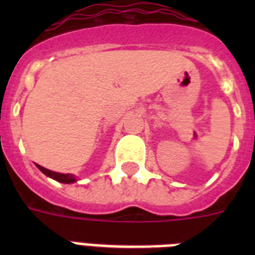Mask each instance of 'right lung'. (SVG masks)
Listing matches in <instances>:
<instances>
[{
    "instance_id": "add662e5",
    "label": "right lung",
    "mask_w": 255,
    "mask_h": 255,
    "mask_svg": "<svg viewBox=\"0 0 255 255\" xmlns=\"http://www.w3.org/2000/svg\"><path fill=\"white\" fill-rule=\"evenodd\" d=\"M38 169L41 170L42 173H45L47 177L53 178L55 181L58 182H62V184H73V182L77 181V177L74 176L73 173H59V172H54V170H50V169H46V168L41 167V165H38Z\"/></svg>"
}]
</instances>
